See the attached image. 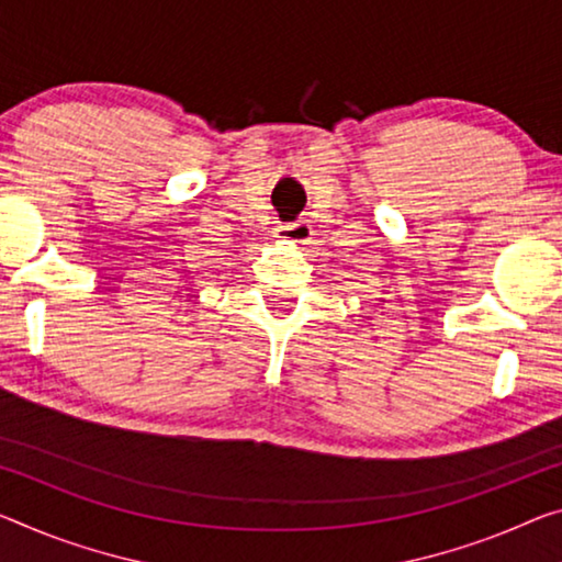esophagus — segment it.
Wrapping results in <instances>:
<instances>
[{
  "instance_id": "obj_1",
  "label": "esophagus",
  "mask_w": 562,
  "mask_h": 562,
  "mask_svg": "<svg viewBox=\"0 0 562 562\" xmlns=\"http://www.w3.org/2000/svg\"><path fill=\"white\" fill-rule=\"evenodd\" d=\"M311 236H314V231H311L306 221L289 223V226L276 228V238L283 240V244H293V246H306Z\"/></svg>"
}]
</instances>
